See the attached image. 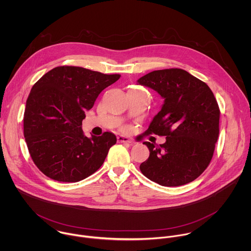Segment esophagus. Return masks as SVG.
I'll return each instance as SVG.
<instances>
[{
	"instance_id": "obj_1",
	"label": "esophagus",
	"mask_w": 251,
	"mask_h": 251,
	"mask_svg": "<svg viewBox=\"0 0 251 251\" xmlns=\"http://www.w3.org/2000/svg\"><path fill=\"white\" fill-rule=\"evenodd\" d=\"M117 140H118V142H120V143H132V140H131L130 138H128V137H126V136H123V135H119V136L117 137Z\"/></svg>"
}]
</instances>
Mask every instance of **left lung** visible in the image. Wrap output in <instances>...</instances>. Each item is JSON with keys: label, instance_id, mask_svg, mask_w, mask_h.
I'll return each instance as SVG.
<instances>
[{"label": "left lung", "instance_id": "left-lung-1", "mask_svg": "<svg viewBox=\"0 0 251 251\" xmlns=\"http://www.w3.org/2000/svg\"><path fill=\"white\" fill-rule=\"evenodd\" d=\"M137 82L164 99L145 134L166 136V142H144L150 156L140 165L142 174L163 186L197 179L212 160L219 134L220 111L212 90L180 69L150 72Z\"/></svg>", "mask_w": 251, "mask_h": 251}]
</instances>
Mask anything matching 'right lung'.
I'll use <instances>...</instances> for the list:
<instances>
[{
	"label": "right lung",
	"mask_w": 251,
	"mask_h": 251,
	"mask_svg": "<svg viewBox=\"0 0 251 251\" xmlns=\"http://www.w3.org/2000/svg\"><path fill=\"white\" fill-rule=\"evenodd\" d=\"M120 74L57 67L33 86L24 113V137L36 167L50 179L76 182L103 164L115 134L85 136L82 121Z\"/></svg>",
	"instance_id": "1"
}]
</instances>
